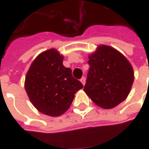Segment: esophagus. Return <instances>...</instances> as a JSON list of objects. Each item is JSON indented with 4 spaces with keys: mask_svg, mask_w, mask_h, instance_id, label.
<instances>
[{
    "mask_svg": "<svg viewBox=\"0 0 149 149\" xmlns=\"http://www.w3.org/2000/svg\"><path fill=\"white\" fill-rule=\"evenodd\" d=\"M80 81H81V82L82 83V84H83V85H84V84H85V78L82 77L81 80H80Z\"/></svg>",
    "mask_w": 149,
    "mask_h": 149,
    "instance_id": "obj_1",
    "label": "esophagus"
}]
</instances>
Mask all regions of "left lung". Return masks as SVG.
Returning a JSON list of instances; mask_svg holds the SVG:
<instances>
[{"mask_svg":"<svg viewBox=\"0 0 149 149\" xmlns=\"http://www.w3.org/2000/svg\"><path fill=\"white\" fill-rule=\"evenodd\" d=\"M89 72L84 91L99 107L109 109L128 97L134 71L128 59L114 48L99 45L88 55Z\"/></svg>","mask_w":149,"mask_h":149,"instance_id":"1","label":"left lung"}]
</instances>
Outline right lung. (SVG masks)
<instances>
[{
	"label": "right lung",
	"mask_w": 149,
	"mask_h": 149,
	"mask_svg": "<svg viewBox=\"0 0 149 149\" xmlns=\"http://www.w3.org/2000/svg\"><path fill=\"white\" fill-rule=\"evenodd\" d=\"M64 56L56 49L40 52L32 62L24 81L29 99L40 112L59 116L70 108L75 93L83 88L63 65Z\"/></svg>",
	"instance_id": "obj_1"
}]
</instances>
